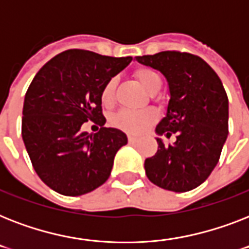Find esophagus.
<instances>
[{"label": "esophagus", "instance_id": "esophagus-1", "mask_svg": "<svg viewBox=\"0 0 249 249\" xmlns=\"http://www.w3.org/2000/svg\"><path fill=\"white\" fill-rule=\"evenodd\" d=\"M128 141L129 143H137L138 142V138L136 136H133V134H128Z\"/></svg>", "mask_w": 249, "mask_h": 249}]
</instances>
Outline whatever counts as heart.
<instances>
[{
  "mask_svg": "<svg viewBox=\"0 0 249 249\" xmlns=\"http://www.w3.org/2000/svg\"><path fill=\"white\" fill-rule=\"evenodd\" d=\"M134 75L138 79L144 89L150 93L158 91L161 85L160 75L155 70L148 67L138 68ZM117 80L116 77H111L107 83L103 85L101 91V101L106 107H111L115 102V90H116ZM155 109H121L111 117V124L116 128L132 133V134H140L150 128L156 121Z\"/></svg>",
  "mask_w": 249,
  "mask_h": 249,
  "instance_id": "heart-1",
  "label": "heart"
}]
</instances>
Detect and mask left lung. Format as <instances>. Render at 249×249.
<instances>
[{"label": "left lung", "mask_w": 249, "mask_h": 249, "mask_svg": "<svg viewBox=\"0 0 249 249\" xmlns=\"http://www.w3.org/2000/svg\"><path fill=\"white\" fill-rule=\"evenodd\" d=\"M168 80L166 116L159 136H176L173 144L158 138V151L144 160L146 176L164 190L185 193L209 177L220 160L229 133V99L220 77L208 63L186 52L168 50L137 56Z\"/></svg>", "instance_id": "8db88e82"}]
</instances>
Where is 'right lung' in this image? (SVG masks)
Here are the masks:
<instances>
[{"label": "right lung", "mask_w": 249, "mask_h": 249, "mask_svg": "<svg viewBox=\"0 0 249 249\" xmlns=\"http://www.w3.org/2000/svg\"><path fill=\"white\" fill-rule=\"evenodd\" d=\"M130 60L71 49L33 77L24 98L21 137L37 176L56 193L79 196L108 179L113 158L128 138L105 126L101 91ZM88 121L99 124L100 132H83Z\"/></svg>", "instance_id": "obj_1"}]
</instances>
